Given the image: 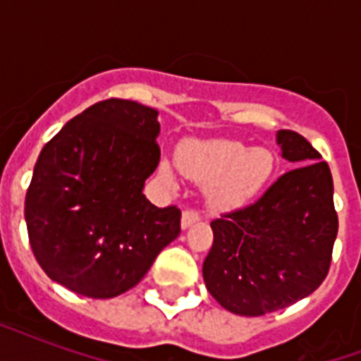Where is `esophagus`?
Segmentation results:
<instances>
[{
  "label": "esophagus",
  "instance_id": "34e87169",
  "mask_svg": "<svg viewBox=\"0 0 361 361\" xmlns=\"http://www.w3.org/2000/svg\"><path fill=\"white\" fill-rule=\"evenodd\" d=\"M198 219H200V214H198L197 209H185V212L181 214V228H189V226L195 225Z\"/></svg>",
  "mask_w": 361,
  "mask_h": 361
}]
</instances>
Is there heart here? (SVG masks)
Returning <instances> with one entry per match:
<instances>
[{
    "label": "heart",
    "instance_id": "obj_1",
    "mask_svg": "<svg viewBox=\"0 0 361 361\" xmlns=\"http://www.w3.org/2000/svg\"><path fill=\"white\" fill-rule=\"evenodd\" d=\"M178 169L197 183L206 185L212 209L231 212L255 197L274 172V155L264 147L243 146L234 140H187L176 152ZM159 176L174 181L166 163L159 164Z\"/></svg>",
    "mask_w": 361,
    "mask_h": 361
}]
</instances>
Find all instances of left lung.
<instances>
[{
	"mask_svg": "<svg viewBox=\"0 0 361 361\" xmlns=\"http://www.w3.org/2000/svg\"><path fill=\"white\" fill-rule=\"evenodd\" d=\"M281 155L294 166L257 202L212 221L206 288L231 313L260 317L322 285L337 238L330 166L302 135L279 130Z\"/></svg>",
	"mask_w": 361,
	"mask_h": 361,
	"instance_id": "8db88e82",
	"label": "left lung"
}]
</instances>
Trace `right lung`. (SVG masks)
<instances>
[{
  "instance_id": "right-lung-1",
  "label": "right lung",
  "mask_w": 361,
  "mask_h": 361,
  "mask_svg": "<svg viewBox=\"0 0 361 361\" xmlns=\"http://www.w3.org/2000/svg\"><path fill=\"white\" fill-rule=\"evenodd\" d=\"M157 110L125 99L86 109L47 142L25 192L31 251L80 296H120L180 236L181 212L142 192L161 157Z\"/></svg>"
}]
</instances>
